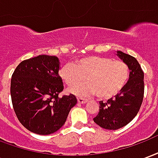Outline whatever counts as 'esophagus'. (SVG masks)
<instances>
[{
	"mask_svg": "<svg viewBox=\"0 0 158 158\" xmlns=\"http://www.w3.org/2000/svg\"><path fill=\"white\" fill-rule=\"evenodd\" d=\"M88 102L87 99H84V98H81V97H78V102L81 103V104H85Z\"/></svg>",
	"mask_w": 158,
	"mask_h": 158,
	"instance_id": "1",
	"label": "esophagus"
}]
</instances>
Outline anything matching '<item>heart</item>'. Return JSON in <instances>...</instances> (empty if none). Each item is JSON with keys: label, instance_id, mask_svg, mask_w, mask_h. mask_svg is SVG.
<instances>
[{"label": "heart", "instance_id": "b5f03b06", "mask_svg": "<svg viewBox=\"0 0 158 158\" xmlns=\"http://www.w3.org/2000/svg\"><path fill=\"white\" fill-rule=\"evenodd\" d=\"M59 75L69 87L77 84L86 77V82L69 91L77 96H96L108 99L118 95L129 78V66L122 61L99 56H90L63 65Z\"/></svg>", "mask_w": 158, "mask_h": 158}]
</instances>
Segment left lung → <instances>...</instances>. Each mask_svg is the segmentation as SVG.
Segmentation results:
<instances>
[{"mask_svg": "<svg viewBox=\"0 0 158 158\" xmlns=\"http://www.w3.org/2000/svg\"><path fill=\"white\" fill-rule=\"evenodd\" d=\"M117 56L129 66V79L115 98L100 102L99 113L93 120L103 129L115 130L127 125L137 115L144 96V73L134 56L117 52Z\"/></svg>", "mask_w": 158, "mask_h": 158, "instance_id": "1", "label": "left lung"}]
</instances>
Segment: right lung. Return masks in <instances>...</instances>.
I'll use <instances>...</instances> for the list:
<instances>
[{
    "label": "right lung",
    "mask_w": 158,
    "mask_h": 158,
    "mask_svg": "<svg viewBox=\"0 0 158 158\" xmlns=\"http://www.w3.org/2000/svg\"><path fill=\"white\" fill-rule=\"evenodd\" d=\"M55 56L40 55L27 59L16 68L11 80V96L18 118L26 129L45 135L65 123L73 106V95L59 97L63 83Z\"/></svg>",
    "instance_id": "1"
}]
</instances>
